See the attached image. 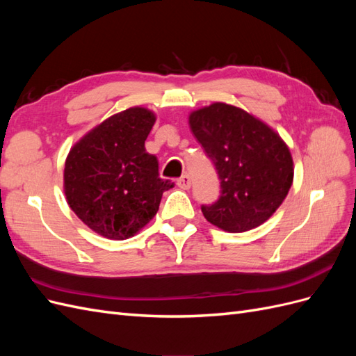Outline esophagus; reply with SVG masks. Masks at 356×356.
Returning <instances> with one entry per match:
<instances>
[{"label":"esophagus","mask_w":356,"mask_h":356,"mask_svg":"<svg viewBox=\"0 0 356 356\" xmlns=\"http://www.w3.org/2000/svg\"><path fill=\"white\" fill-rule=\"evenodd\" d=\"M177 184H178V187H181L182 190H188V188L191 187V178H190V175H188V174L182 175V177L177 181Z\"/></svg>","instance_id":"34e87169"}]
</instances>
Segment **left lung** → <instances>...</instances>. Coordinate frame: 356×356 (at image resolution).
I'll list each match as a JSON object with an SVG mask.
<instances>
[{
  "label": "left lung",
  "mask_w": 356,
  "mask_h": 356,
  "mask_svg": "<svg viewBox=\"0 0 356 356\" xmlns=\"http://www.w3.org/2000/svg\"><path fill=\"white\" fill-rule=\"evenodd\" d=\"M188 123L220 178L218 200L202 204L204 218L229 233L248 232L270 218L294 177L282 138L250 113L222 102L193 111Z\"/></svg>",
  "instance_id": "8db88e82"
}]
</instances>
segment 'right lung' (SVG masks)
<instances>
[{
	"mask_svg": "<svg viewBox=\"0 0 356 356\" xmlns=\"http://www.w3.org/2000/svg\"><path fill=\"white\" fill-rule=\"evenodd\" d=\"M156 115L143 106L124 110L84 135L67 157L63 188L70 208L93 232L123 241L159 211L174 182L159 177V161L145 152Z\"/></svg>",
	"mask_w": 356,
	"mask_h": 356,
	"instance_id": "obj_1",
	"label": "right lung"
}]
</instances>
